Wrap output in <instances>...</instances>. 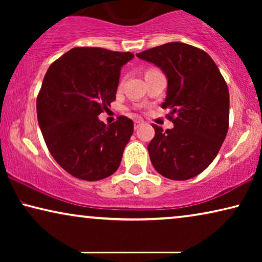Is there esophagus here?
I'll list each match as a JSON object with an SVG mask.
<instances>
[{"mask_svg": "<svg viewBox=\"0 0 262 262\" xmlns=\"http://www.w3.org/2000/svg\"><path fill=\"white\" fill-rule=\"evenodd\" d=\"M142 125H143L142 120H135V130H138V128L141 127Z\"/></svg>", "mask_w": 262, "mask_h": 262, "instance_id": "esophagus-1", "label": "esophagus"}]
</instances>
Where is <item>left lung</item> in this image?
Masks as SVG:
<instances>
[{
    "mask_svg": "<svg viewBox=\"0 0 262 262\" xmlns=\"http://www.w3.org/2000/svg\"><path fill=\"white\" fill-rule=\"evenodd\" d=\"M167 77L162 108L174 127L152 125L148 151L155 169L171 180H188L210 166L229 127V91L220 69L203 50L168 42L136 55Z\"/></svg>",
    "mask_w": 262,
    "mask_h": 262,
    "instance_id": "left-lung-1",
    "label": "left lung"
}]
</instances>
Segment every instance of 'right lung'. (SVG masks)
<instances>
[{
    "mask_svg": "<svg viewBox=\"0 0 262 262\" xmlns=\"http://www.w3.org/2000/svg\"><path fill=\"white\" fill-rule=\"evenodd\" d=\"M131 52L75 48L50 66L37 99L38 123L56 162L77 179L96 181L119 167L134 121L99 119L116 100L121 67Z\"/></svg>",
    "mask_w": 262,
    "mask_h": 262,
    "instance_id": "obj_1",
    "label": "right lung"
}]
</instances>
